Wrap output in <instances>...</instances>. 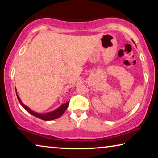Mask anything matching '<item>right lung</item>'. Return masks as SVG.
Returning <instances> with one entry per match:
<instances>
[{
	"mask_svg": "<svg viewBox=\"0 0 158 158\" xmlns=\"http://www.w3.org/2000/svg\"><path fill=\"white\" fill-rule=\"evenodd\" d=\"M16 96H17V98H18V100L19 101V103H21V105L24 108V109L27 110V111L30 113L32 115L36 116V117H37L39 118H40V119H42V120H44V121H49V120H53V119H55V118H57L61 116L62 114L64 113V111H66L67 108H68V105H69V101L68 102L64 103V104H62L60 108H58L55 111H52V112H49V113H46V114H39V113H36V112H34L32 111L29 109V107H27V106H25L23 103L21 102L20 98H19V96L17 95L16 94Z\"/></svg>",
	"mask_w": 158,
	"mask_h": 158,
	"instance_id": "right-lung-1",
	"label": "right lung"
}]
</instances>
